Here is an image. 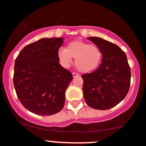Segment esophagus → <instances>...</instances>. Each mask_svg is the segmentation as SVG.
I'll use <instances>...</instances> for the list:
<instances>
[{
	"instance_id": "esophagus-1",
	"label": "esophagus",
	"mask_w": 146,
	"mask_h": 146,
	"mask_svg": "<svg viewBox=\"0 0 146 146\" xmlns=\"http://www.w3.org/2000/svg\"><path fill=\"white\" fill-rule=\"evenodd\" d=\"M72 75H73V77H78L80 74H78V73H76V72H73V73H72Z\"/></svg>"
}]
</instances>
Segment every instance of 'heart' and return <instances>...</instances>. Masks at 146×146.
<instances>
[{"label":"heart","mask_w":146,"mask_h":146,"mask_svg":"<svg viewBox=\"0 0 146 146\" xmlns=\"http://www.w3.org/2000/svg\"><path fill=\"white\" fill-rule=\"evenodd\" d=\"M102 56V51L99 47L82 41L69 42L66 49L60 48L58 51V58L63 66H70L73 58H75L76 68L82 72H90L97 69Z\"/></svg>","instance_id":"1"}]
</instances>
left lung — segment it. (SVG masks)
I'll list each match as a JSON object with an SVG mask.
<instances>
[{"label": "left lung", "mask_w": 146, "mask_h": 146, "mask_svg": "<svg viewBox=\"0 0 146 146\" xmlns=\"http://www.w3.org/2000/svg\"><path fill=\"white\" fill-rule=\"evenodd\" d=\"M90 41L102 51V64L96 70L82 75L83 96L89 107L108 110L119 104L128 94L131 70L127 58L116 44L99 37Z\"/></svg>", "instance_id": "obj_1"}]
</instances>
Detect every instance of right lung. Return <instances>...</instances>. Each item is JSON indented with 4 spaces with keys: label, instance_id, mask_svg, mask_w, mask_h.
Instances as JSON below:
<instances>
[{
    "label": "right lung",
    "instance_id": "obj_1",
    "mask_svg": "<svg viewBox=\"0 0 146 146\" xmlns=\"http://www.w3.org/2000/svg\"><path fill=\"white\" fill-rule=\"evenodd\" d=\"M63 38H44L28 44L15 59L13 82L17 96L31 113L51 115L64 108L72 74L59 64Z\"/></svg>",
    "mask_w": 146,
    "mask_h": 146
}]
</instances>
